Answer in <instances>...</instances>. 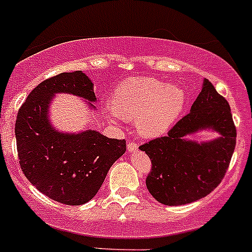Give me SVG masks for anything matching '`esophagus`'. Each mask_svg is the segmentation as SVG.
<instances>
[{"label":"esophagus","instance_id":"1","mask_svg":"<svg viewBox=\"0 0 252 252\" xmlns=\"http://www.w3.org/2000/svg\"><path fill=\"white\" fill-rule=\"evenodd\" d=\"M127 150L130 151V153H132V151H136L137 150V144L135 141H131L127 144Z\"/></svg>","mask_w":252,"mask_h":252}]
</instances>
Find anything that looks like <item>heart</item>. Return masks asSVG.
<instances>
[{
  "label": "heart",
  "mask_w": 252,
  "mask_h": 252,
  "mask_svg": "<svg viewBox=\"0 0 252 252\" xmlns=\"http://www.w3.org/2000/svg\"><path fill=\"white\" fill-rule=\"evenodd\" d=\"M186 99V92L179 86L155 78H128L113 92V107H108L107 112L113 119L136 120L142 136L157 137L177 121Z\"/></svg>",
  "instance_id": "obj_1"
}]
</instances>
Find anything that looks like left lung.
Listing matches in <instances>:
<instances>
[{
	"label": "left lung",
	"mask_w": 252,
	"mask_h": 252,
	"mask_svg": "<svg viewBox=\"0 0 252 252\" xmlns=\"http://www.w3.org/2000/svg\"><path fill=\"white\" fill-rule=\"evenodd\" d=\"M216 130L220 137L197 143L185 137L201 129ZM236 146V126L228 102L208 79L190 112L168 131L166 136L140 146L151 160L146 187L165 206L192 203L221 183Z\"/></svg>",
	"instance_id": "8db88e82"
}]
</instances>
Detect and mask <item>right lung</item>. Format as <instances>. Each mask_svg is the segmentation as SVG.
<instances>
[{
  "instance_id": "1",
  "label": "right lung",
  "mask_w": 252,
  "mask_h": 252,
  "mask_svg": "<svg viewBox=\"0 0 252 252\" xmlns=\"http://www.w3.org/2000/svg\"><path fill=\"white\" fill-rule=\"evenodd\" d=\"M55 93L82 97L91 107L97 101L92 81L81 70L41 82L17 113V155L24 174L37 190L59 203L79 206L98 192L113 162L126 151V141L108 139L94 130H54L48 110Z\"/></svg>"
}]
</instances>
